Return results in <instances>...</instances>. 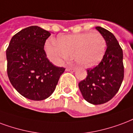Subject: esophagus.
Listing matches in <instances>:
<instances>
[{
    "label": "esophagus",
    "instance_id": "obj_1",
    "mask_svg": "<svg viewBox=\"0 0 133 133\" xmlns=\"http://www.w3.org/2000/svg\"><path fill=\"white\" fill-rule=\"evenodd\" d=\"M75 70L76 69L75 68H67L65 70L68 72H73L75 71Z\"/></svg>",
    "mask_w": 133,
    "mask_h": 133
}]
</instances>
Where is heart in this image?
Masks as SVG:
<instances>
[{
	"mask_svg": "<svg viewBox=\"0 0 133 133\" xmlns=\"http://www.w3.org/2000/svg\"><path fill=\"white\" fill-rule=\"evenodd\" d=\"M45 47L47 56L54 63L62 65L70 56H73L77 63L88 68L97 65L102 59L106 41L98 32H84L63 36L58 42L48 40Z\"/></svg>",
	"mask_w": 133,
	"mask_h": 133,
	"instance_id": "1",
	"label": "heart"
}]
</instances>
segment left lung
I'll return each mask as SVG.
<instances>
[{
	"label": "left lung",
	"instance_id": "obj_1",
	"mask_svg": "<svg viewBox=\"0 0 133 133\" xmlns=\"http://www.w3.org/2000/svg\"><path fill=\"white\" fill-rule=\"evenodd\" d=\"M96 29L107 43V50L100 63L87 70L86 79L78 84L82 95L87 102L94 105L109 102L120 89L124 77L123 51L111 32L101 26Z\"/></svg>",
	"mask_w": 133,
	"mask_h": 133
}]
</instances>
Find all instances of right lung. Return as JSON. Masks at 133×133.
<instances>
[{
	"label": "right lung",
	"mask_w": 133,
	"mask_h": 133,
	"mask_svg": "<svg viewBox=\"0 0 133 133\" xmlns=\"http://www.w3.org/2000/svg\"><path fill=\"white\" fill-rule=\"evenodd\" d=\"M51 32L38 26L22 29L6 51L7 72L15 89L26 99L42 101L54 91L65 68L54 65L44 51Z\"/></svg>",
	"instance_id": "obj_1"
}]
</instances>
